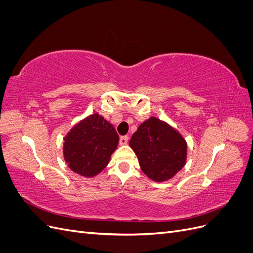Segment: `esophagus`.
<instances>
[{
    "mask_svg": "<svg viewBox=\"0 0 253 253\" xmlns=\"http://www.w3.org/2000/svg\"><path fill=\"white\" fill-rule=\"evenodd\" d=\"M127 141H128V137L127 136H121L120 137L119 142H120L121 145H126L127 143Z\"/></svg>",
    "mask_w": 253,
    "mask_h": 253,
    "instance_id": "esophagus-1",
    "label": "esophagus"
}]
</instances>
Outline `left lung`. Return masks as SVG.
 <instances>
[{
  "label": "left lung",
  "instance_id": "left-lung-1",
  "mask_svg": "<svg viewBox=\"0 0 253 253\" xmlns=\"http://www.w3.org/2000/svg\"><path fill=\"white\" fill-rule=\"evenodd\" d=\"M128 144L142 172L153 181L171 179L187 162L186 139L177 129L156 117L142 122Z\"/></svg>",
  "mask_w": 253,
  "mask_h": 253
}]
</instances>
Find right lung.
Instances as JSON below:
<instances>
[{
    "instance_id": "1",
    "label": "right lung",
    "mask_w": 253,
    "mask_h": 253,
    "mask_svg": "<svg viewBox=\"0 0 253 253\" xmlns=\"http://www.w3.org/2000/svg\"><path fill=\"white\" fill-rule=\"evenodd\" d=\"M63 140V157L68 168L90 178L108 166L119 136L112 124L94 113L76 124Z\"/></svg>"
}]
</instances>
